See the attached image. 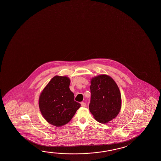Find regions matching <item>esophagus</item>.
I'll return each mask as SVG.
<instances>
[{
  "instance_id": "esophagus-1",
  "label": "esophagus",
  "mask_w": 161,
  "mask_h": 161,
  "mask_svg": "<svg viewBox=\"0 0 161 161\" xmlns=\"http://www.w3.org/2000/svg\"><path fill=\"white\" fill-rule=\"evenodd\" d=\"M80 104H81V106L83 107H85L86 106V103H84V102H81V103H80Z\"/></svg>"
}]
</instances>
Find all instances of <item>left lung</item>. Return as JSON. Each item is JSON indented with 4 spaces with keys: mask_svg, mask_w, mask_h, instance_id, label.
Listing matches in <instances>:
<instances>
[{
    "mask_svg": "<svg viewBox=\"0 0 161 161\" xmlns=\"http://www.w3.org/2000/svg\"><path fill=\"white\" fill-rule=\"evenodd\" d=\"M89 110L94 119L106 124L116 118L121 108L120 90L108 75H100L91 79Z\"/></svg>",
    "mask_w": 161,
    "mask_h": 161,
    "instance_id": "8db88e82",
    "label": "left lung"
}]
</instances>
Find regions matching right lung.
Segmentation results:
<instances>
[{"instance_id": "add662e5", "label": "right lung", "mask_w": 161, "mask_h": 161, "mask_svg": "<svg viewBox=\"0 0 161 161\" xmlns=\"http://www.w3.org/2000/svg\"><path fill=\"white\" fill-rule=\"evenodd\" d=\"M70 79L55 76L42 92L39 98V109L46 120L56 127L68 123L80 104L74 100L69 89Z\"/></svg>"}]
</instances>
